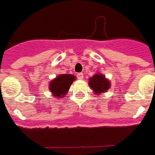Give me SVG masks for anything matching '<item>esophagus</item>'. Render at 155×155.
I'll return each instance as SVG.
<instances>
[{"label": "esophagus", "instance_id": "1", "mask_svg": "<svg viewBox=\"0 0 155 155\" xmlns=\"http://www.w3.org/2000/svg\"><path fill=\"white\" fill-rule=\"evenodd\" d=\"M77 77H78V78L80 80L84 79V74L81 72V73H78V75H77Z\"/></svg>", "mask_w": 155, "mask_h": 155}]
</instances>
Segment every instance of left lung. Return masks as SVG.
<instances>
[{"instance_id":"left-lung-1","label":"left lung","mask_w":155,"mask_h":155,"mask_svg":"<svg viewBox=\"0 0 155 155\" xmlns=\"http://www.w3.org/2000/svg\"><path fill=\"white\" fill-rule=\"evenodd\" d=\"M88 84L97 95L101 93L107 92L109 88H110V82L107 78H105L103 74L100 73H96L90 78Z\"/></svg>"}]
</instances>
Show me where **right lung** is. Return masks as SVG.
Here are the masks:
<instances>
[{
    "label": "right lung",
    "instance_id": "add662e5",
    "mask_svg": "<svg viewBox=\"0 0 155 155\" xmlns=\"http://www.w3.org/2000/svg\"><path fill=\"white\" fill-rule=\"evenodd\" d=\"M75 76L71 74H60L51 81L49 85L50 90L55 98H62L67 94L70 86L75 80Z\"/></svg>",
    "mask_w": 155,
    "mask_h": 155
}]
</instances>
